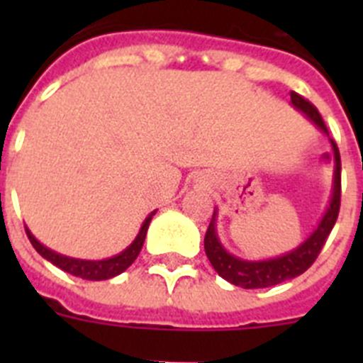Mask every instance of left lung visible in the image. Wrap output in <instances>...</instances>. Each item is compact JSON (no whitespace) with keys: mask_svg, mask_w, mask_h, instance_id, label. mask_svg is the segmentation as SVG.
Here are the masks:
<instances>
[{"mask_svg":"<svg viewBox=\"0 0 363 363\" xmlns=\"http://www.w3.org/2000/svg\"><path fill=\"white\" fill-rule=\"evenodd\" d=\"M291 104L294 108L303 112L311 121H313L323 134H327V127L320 116L318 108L314 107L311 101L301 98L296 92H291ZM333 147V158H335V174H333V194L329 200L325 214L320 220L318 227L309 234V238L303 240L296 249L285 252V255L277 256V258L269 259H243L238 256L230 255L225 247L221 245L220 238L216 233V209H214L213 220L209 223V229L205 233V255L209 258L211 265L214 271L220 274L223 280L230 281L233 285H238L242 289H264V287H272L285 280H293L300 277L301 272H306L314 259L318 258L322 251L323 243L327 236L333 230L336 223V218L340 213V189H342V179H340V171H342V163H340V150L336 147L335 140L329 138Z\"/></svg>","mask_w":363,"mask_h":363,"instance_id":"1","label":"left lung"}]
</instances>
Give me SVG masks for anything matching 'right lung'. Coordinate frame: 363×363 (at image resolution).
<instances>
[{
    "label": "right lung",
    "instance_id": "add662e5",
    "mask_svg": "<svg viewBox=\"0 0 363 363\" xmlns=\"http://www.w3.org/2000/svg\"><path fill=\"white\" fill-rule=\"evenodd\" d=\"M156 214L150 213L149 216L145 218V221L142 223V229L138 233V236L134 238V242L130 243L125 251H121L120 255L111 256V258L105 259H79V258H70V256L60 255V252L52 251L49 247H45L43 243L38 242L36 236L28 230V227H25L27 230V236L30 240L32 247L43 256L45 259H49L50 264H54L56 267H60L62 271L69 272L72 277L83 278V280H92V281H99V280H108V278H114L118 274L125 271V269H129L133 265L134 259L138 258L140 251H142L143 242H145L147 236V229H149V223L152 220V216Z\"/></svg>",
    "mask_w": 363,
    "mask_h": 363
}]
</instances>
